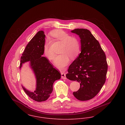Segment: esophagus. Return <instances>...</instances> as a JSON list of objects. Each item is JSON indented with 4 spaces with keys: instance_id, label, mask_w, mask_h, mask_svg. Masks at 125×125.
Masks as SVG:
<instances>
[{
    "instance_id": "34e87169",
    "label": "esophagus",
    "mask_w": 125,
    "mask_h": 125,
    "mask_svg": "<svg viewBox=\"0 0 125 125\" xmlns=\"http://www.w3.org/2000/svg\"><path fill=\"white\" fill-rule=\"evenodd\" d=\"M61 78L63 79H66L65 73H61Z\"/></svg>"
}]
</instances>
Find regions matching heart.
<instances>
[{
	"mask_svg": "<svg viewBox=\"0 0 125 125\" xmlns=\"http://www.w3.org/2000/svg\"><path fill=\"white\" fill-rule=\"evenodd\" d=\"M51 36L56 40L62 42L60 48V54L56 58L54 63L61 70L65 68L70 62V58L74 59L80 52V43L77 37L70 36L62 30H56L51 33ZM50 41L47 40L44 46V53L49 60H53L55 54L50 49Z\"/></svg>",
	"mask_w": 125,
	"mask_h": 125,
	"instance_id": "obj_1",
	"label": "heart"
}]
</instances>
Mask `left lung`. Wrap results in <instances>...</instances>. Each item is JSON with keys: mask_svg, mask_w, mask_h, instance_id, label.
Masks as SVG:
<instances>
[{"mask_svg": "<svg viewBox=\"0 0 125 125\" xmlns=\"http://www.w3.org/2000/svg\"><path fill=\"white\" fill-rule=\"evenodd\" d=\"M71 32L81 39V52L69 66L66 77L80 83V88L73 92L78 100H89L99 93L105 82L108 69L106 56L89 30L76 29Z\"/></svg>", "mask_w": 125, "mask_h": 125, "instance_id": "obj_1", "label": "left lung"}]
</instances>
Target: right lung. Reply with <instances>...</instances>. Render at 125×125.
Listing matches in <instances>:
<instances>
[{
  "instance_id": "right-lung-1",
  "label": "right lung",
  "mask_w": 125,
  "mask_h": 125,
  "mask_svg": "<svg viewBox=\"0 0 125 125\" xmlns=\"http://www.w3.org/2000/svg\"><path fill=\"white\" fill-rule=\"evenodd\" d=\"M45 37L44 32L41 30L31 39L22 54L20 66L21 69L22 64L30 62L36 79V90L32 92L22 86V87L27 95L37 102L46 101L52 92L54 82L61 78L60 72L54 67L47 58L42 57Z\"/></svg>"
}]
</instances>
